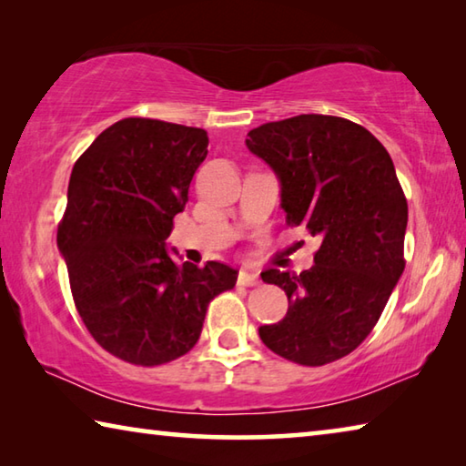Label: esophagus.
<instances>
[{
    "instance_id": "obj_1",
    "label": "esophagus",
    "mask_w": 466,
    "mask_h": 466,
    "mask_svg": "<svg viewBox=\"0 0 466 466\" xmlns=\"http://www.w3.org/2000/svg\"><path fill=\"white\" fill-rule=\"evenodd\" d=\"M238 282L241 284V287H256V284H259V279H258V274H254V272L241 270L239 276H238Z\"/></svg>"
}]
</instances>
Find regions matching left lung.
I'll return each mask as SVG.
<instances>
[{
	"label": "left lung",
	"instance_id": "8db88e82",
	"mask_svg": "<svg viewBox=\"0 0 466 466\" xmlns=\"http://www.w3.org/2000/svg\"><path fill=\"white\" fill-rule=\"evenodd\" d=\"M246 145L279 177L287 223L321 239L309 270L262 272L287 292L289 311L259 338L303 366L339 360L377 325L405 268L407 200L393 159L364 127L325 114L266 122Z\"/></svg>",
	"mask_w": 466,
	"mask_h": 466
}]
</instances>
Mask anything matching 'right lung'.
I'll return each instance as SVG.
<instances>
[{
	"label": "right lung",
	"mask_w": 466,
	"mask_h": 466,
	"mask_svg": "<svg viewBox=\"0 0 466 466\" xmlns=\"http://www.w3.org/2000/svg\"><path fill=\"white\" fill-rule=\"evenodd\" d=\"M207 147L204 128L122 118L73 166L56 246L81 321L125 362L190 352L210 300L238 282L220 262L177 266L166 246Z\"/></svg>",
	"instance_id": "1"
}]
</instances>
